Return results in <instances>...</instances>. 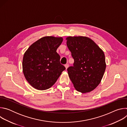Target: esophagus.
I'll use <instances>...</instances> for the list:
<instances>
[{"mask_svg": "<svg viewBox=\"0 0 127 127\" xmlns=\"http://www.w3.org/2000/svg\"><path fill=\"white\" fill-rule=\"evenodd\" d=\"M65 67L66 68V69H67L68 68V67H69V64H66L65 65Z\"/></svg>", "mask_w": 127, "mask_h": 127, "instance_id": "obj_1", "label": "esophagus"}]
</instances>
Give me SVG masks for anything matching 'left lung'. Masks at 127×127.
<instances>
[{
    "instance_id": "8db88e82",
    "label": "left lung",
    "mask_w": 127,
    "mask_h": 127,
    "mask_svg": "<svg viewBox=\"0 0 127 127\" xmlns=\"http://www.w3.org/2000/svg\"><path fill=\"white\" fill-rule=\"evenodd\" d=\"M67 46L74 62L67 69L74 88L81 93L93 91L100 83L106 68L103 51L86 37H68Z\"/></svg>"
}]
</instances>
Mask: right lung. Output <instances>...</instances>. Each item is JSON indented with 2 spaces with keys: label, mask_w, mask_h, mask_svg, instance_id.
Segmentation results:
<instances>
[{
  "label": "right lung",
  "mask_w": 127,
  "mask_h": 127,
  "mask_svg": "<svg viewBox=\"0 0 127 127\" xmlns=\"http://www.w3.org/2000/svg\"><path fill=\"white\" fill-rule=\"evenodd\" d=\"M62 41V37L46 36L33 43L25 52L23 71L27 81L35 89H49L65 69L56 52Z\"/></svg>",
  "instance_id": "1"
}]
</instances>
